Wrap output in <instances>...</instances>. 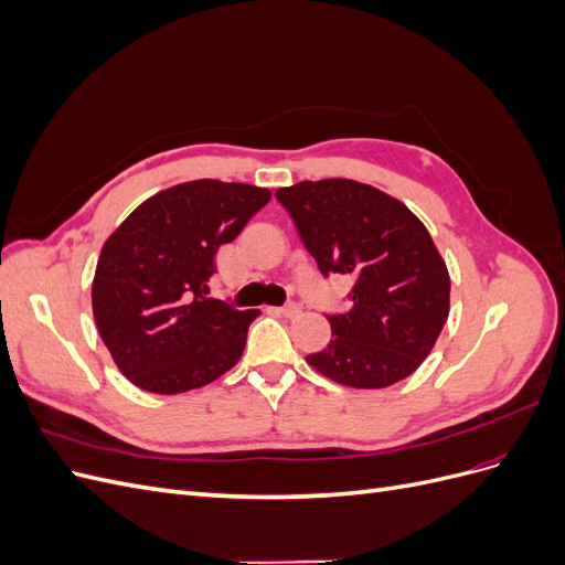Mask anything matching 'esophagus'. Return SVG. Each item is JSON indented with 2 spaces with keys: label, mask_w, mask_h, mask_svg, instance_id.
Listing matches in <instances>:
<instances>
[{
  "label": "esophagus",
  "mask_w": 565,
  "mask_h": 565,
  "mask_svg": "<svg viewBox=\"0 0 565 565\" xmlns=\"http://www.w3.org/2000/svg\"><path fill=\"white\" fill-rule=\"evenodd\" d=\"M280 313H282L285 318H297V316L301 313V303H297V301H289V303H285V306H282Z\"/></svg>",
  "instance_id": "obj_1"
}]
</instances>
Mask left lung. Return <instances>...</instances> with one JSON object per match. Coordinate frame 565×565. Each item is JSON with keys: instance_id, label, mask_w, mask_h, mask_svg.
Returning a JSON list of instances; mask_svg holds the SVG:
<instances>
[{"instance_id": "obj_1", "label": "left lung", "mask_w": 565, "mask_h": 565, "mask_svg": "<svg viewBox=\"0 0 565 565\" xmlns=\"http://www.w3.org/2000/svg\"><path fill=\"white\" fill-rule=\"evenodd\" d=\"M324 278H353L349 313L328 316V349L306 355L324 377L384 388L431 353L450 313V276L429 231L405 204L351 179L278 188Z\"/></svg>"}]
</instances>
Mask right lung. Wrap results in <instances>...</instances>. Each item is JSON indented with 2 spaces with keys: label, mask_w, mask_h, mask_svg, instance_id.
I'll list each match as a JSON object with an SVG mask.
<instances>
[{
  "label": "right lung",
  "mask_w": 565,
  "mask_h": 565,
  "mask_svg": "<svg viewBox=\"0 0 565 565\" xmlns=\"http://www.w3.org/2000/svg\"><path fill=\"white\" fill-rule=\"evenodd\" d=\"M268 200L259 185L188 181L148 198L108 237L92 306L100 339L131 384L183 393L241 361L259 311L210 299V278L216 249Z\"/></svg>",
  "instance_id": "right-lung-1"
}]
</instances>
